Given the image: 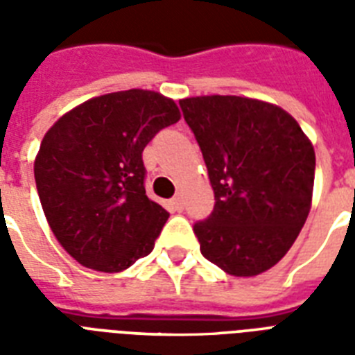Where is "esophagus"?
Segmentation results:
<instances>
[{"label":"esophagus","instance_id":"obj_1","mask_svg":"<svg viewBox=\"0 0 355 355\" xmlns=\"http://www.w3.org/2000/svg\"><path fill=\"white\" fill-rule=\"evenodd\" d=\"M171 210L178 211V214L184 210V200H182V197H180V195H177V197H173V199H171Z\"/></svg>","mask_w":355,"mask_h":355}]
</instances>
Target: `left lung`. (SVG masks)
Returning a JSON list of instances; mask_svg holds the SVG:
<instances>
[{"instance_id": "8db88e82", "label": "left lung", "mask_w": 355, "mask_h": 355, "mask_svg": "<svg viewBox=\"0 0 355 355\" xmlns=\"http://www.w3.org/2000/svg\"><path fill=\"white\" fill-rule=\"evenodd\" d=\"M180 108L216 195L208 219L193 225L200 254L234 276L270 269L308 219L313 145L286 110L258 99L189 97Z\"/></svg>"}]
</instances>
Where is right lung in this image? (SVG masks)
<instances>
[{
	"mask_svg": "<svg viewBox=\"0 0 355 355\" xmlns=\"http://www.w3.org/2000/svg\"><path fill=\"white\" fill-rule=\"evenodd\" d=\"M180 119L149 90L94 97L64 114L42 139L35 180L64 250L88 269L119 272L155 247L167 214L145 195V145Z\"/></svg>",
	"mask_w": 355,
	"mask_h": 355,
	"instance_id": "add662e5",
	"label": "right lung"
}]
</instances>
